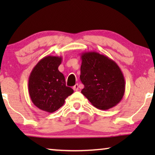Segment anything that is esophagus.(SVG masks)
Wrapping results in <instances>:
<instances>
[{
    "instance_id": "1",
    "label": "esophagus",
    "mask_w": 155,
    "mask_h": 155,
    "mask_svg": "<svg viewBox=\"0 0 155 155\" xmlns=\"http://www.w3.org/2000/svg\"><path fill=\"white\" fill-rule=\"evenodd\" d=\"M73 90L75 91H78L79 90V85H78V84H76L73 87Z\"/></svg>"
}]
</instances>
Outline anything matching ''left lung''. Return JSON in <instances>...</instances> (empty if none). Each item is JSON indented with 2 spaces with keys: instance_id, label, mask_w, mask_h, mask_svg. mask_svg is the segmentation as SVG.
<instances>
[{
  "instance_id": "1",
  "label": "left lung",
  "mask_w": 155,
  "mask_h": 155,
  "mask_svg": "<svg viewBox=\"0 0 155 155\" xmlns=\"http://www.w3.org/2000/svg\"><path fill=\"white\" fill-rule=\"evenodd\" d=\"M80 80L84 84L82 94L100 110L117 105L125 93L126 82L115 61L95 51L81 54Z\"/></svg>"
}]
</instances>
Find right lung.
I'll list each match as a JSON object with an SVG mask.
<instances>
[{"label":"right lung","mask_w":155,"mask_h":155,"mask_svg":"<svg viewBox=\"0 0 155 155\" xmlns=\"http://www.w3.org/2000/svg\"><path fill=\"white\" fill-rule=\"evenodd\" d=\"M62 57L47 56L34 67L29 77L28 90L32 103L42 111L53 113L64 104L73 93L65 85V77L58 71Z\"/></svg>","instance_id":"right-lung-1"}]
</instances>
